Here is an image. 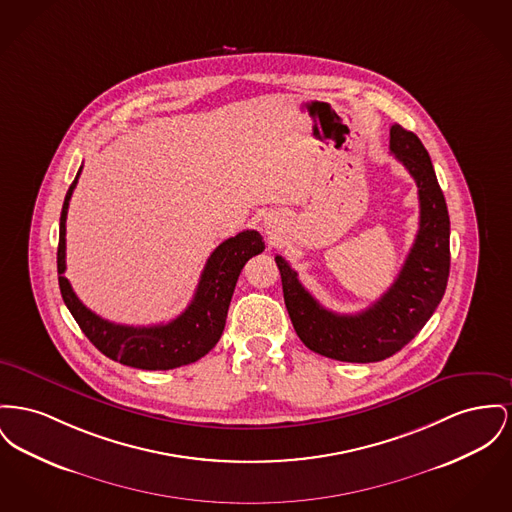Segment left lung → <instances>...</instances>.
Instances as JSON below:
<instances>
[{
    "instance_id": "1",
    "label": "left lung",
    "mask_w": 512,
    "mask_h": 512,
    "mask_svg": "<svg viewBox=\"0 0 512 512\" xmlns=\"http://www.w3.org/2000/svg\"><path fill=\"white\" fill-rule=\"evenodd\" d=\"M391 152L418 185L420 230L391 288L356 315L325 309L300 282L298 272L274 257L292 325L301 342L331 360L369 363L402 350L445 296L451 269V220L431 158L420 139L402 125H391Z\"/></svg>"
}]
</instances>
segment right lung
Segmentation results:
<instances>
[{
    "label": "right lung",
    "mask_w": 512,
    "mask_h": 512,
    "mask_svg": "<svg viewBox=\"0 0 512 512\" xmlns=\"http://www.w3.org/2000/svg\"><path fill=\"white\" fill-rule=\"evenodd\" d=\"M81 176V168L67 189L60 216L58 245V280L61 298L75 317L77 325L92 344L110 360L123 365L166 371L201 360L220 340L232 294L243 265L265 249L263 236L255 230H245L234 238L222 241L209 257L195 296L180 317L166 325L127 327L110 323L83 305L63 276L65 272V218L73 189Z\"/></svg>",
    "instance_id": "add662e5"
}]
</instances>
